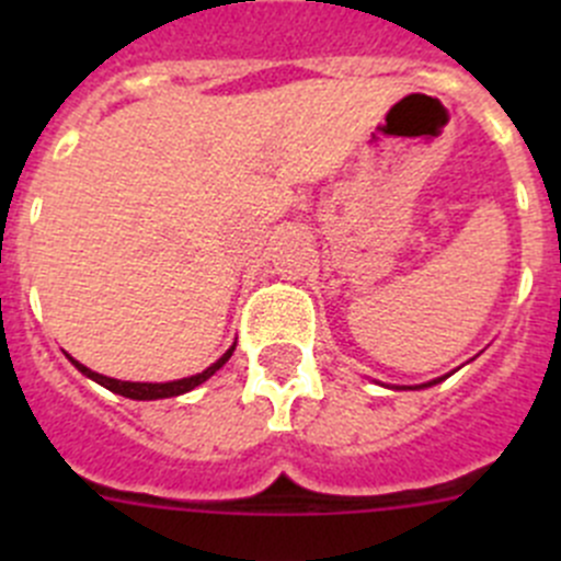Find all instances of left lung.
Listing matches in <instances>:
<instances>
[{"label":"left lung","instance_id":"8db88e82","mask_svg":"<svg viewBox=\"0 0 561 561\" xmlns=\"http://www.w3.org/2000/svg\"><path fill=\"white\" fill-rule=\"evenodd\" d=\"M450 375H454V371H450ZM450 375H445V377H437V380H428V382H423V386H415V388H399V386H396V390H421V388H432V386H437V382L448 380Z\"/></svg>","mask_w":561,"mask_h":561}]
</instances>
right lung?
<instances>
[{
  "mask_svg": "<svg viewBox=\"0 0 561 561\" xmlns=\"http://www.w3.org/2000/svg\"><path fill=\"white\" fill-rule=\"evenodd\" d=\"M233 350H236V342L230 344L228 350H225L222 358L214 360V364L208 366V369H203L201 375L181 377V380H171V382H129V380H113V377L98 375V371H92V369H89V366L78 364V360L72 358V355H67V353H65V355H67V358H70V364L76 366L78 371H81V375H87L89 380H94V382H98V386H103V388H107V390H113V393L124 396V399H135V401H154V399H171V396H181V393H186V390H192V388L203 386V382H206L208 377L217 375V371L222 369L225 364H228L230 355H233Z\"/></svg>",
  "mask_w": 561,
  "mask_h": 561,
  "instance_id": "add662e5",
  "label": "right lung"
}]
</instances>
